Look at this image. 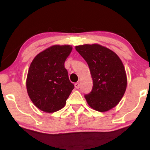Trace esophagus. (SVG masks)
Here are the masks:
<instances>
[{
    "label": "esophagus",
    "mask_w": 150,
    "mask_h": 150,
    "mask_svg": "<svg viewBox=\"0 0 150 150\" xmlns=\"http://www.w3.org/2000/svg\"><path fill=\"white\" fill-rule=\"evenodd\" d=\"M74 86H75L76 89H79V87H80V84H79V83H76L74 84Z\"/></svg>",
    "instance_id": "obj_1"
}]
</instances>
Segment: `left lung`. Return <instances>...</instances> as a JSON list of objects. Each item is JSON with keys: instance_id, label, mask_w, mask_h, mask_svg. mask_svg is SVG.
<instances>
[{"instance_id": "1", "label": "left lung", "mask_w": 150, "mask_h": 150, "mask_svg": "<svg viewBox=\"0 0 150 150\" xmlns=\"http://www.w3.org/2000/svg\"><path fill=\"white\" fill-rule=\"evenodd\" d=\"M76 50L89 65L93 88L85 95L87 104L99 112H106L120 102L127 87L122 61L116 53L101 45L84 44Z\"/></svg>"}]
</instances>
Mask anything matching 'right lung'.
<instances>
[{
	"instance_id": "obj_1",
	"label": "right lung",
	"mask_w": 150,
	"mask_h": 150,
	"mask_svg": "<svg viewBox=\"0 0 150 150\" xmlns=\"http://www.w3.org/2000/svg\"><path fill=\"white\" fill-rule=\"evenodd\" d=\"M71 50L70 45H54L39 53L30 63L26 89L33 103L42 111L54 112L64 107L74 88L64 66Z\"/></svg>"
}]
</instances>
